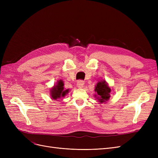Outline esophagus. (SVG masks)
Returning a JSON list of instances; mask_svg holds the SVG:
<instances>
[{"label": "esophagus", "instance_id": "34e87169", "mask_svg": "<svg viewBox=\"0 0 158 158\" xmlns=\"http://www.w3.org/2000/svg\"><path fill=\"white\" fill-rule=\"evenodd\" d=\"M84 85V82L82 80H78L77 82V86L79 88H82Z\"/></svg>", "mask_w": 158, "mask_h": 158}]
</instances>
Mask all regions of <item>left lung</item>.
I'll return each mask as SVG.
<instances>
[{
  "label": "left lung",
  "instance_id": "obj_1",
  "mask_svg": "<svg viewBox=\"0 0 158 158\" xmlns=\"http://www.w3.org/2000/svg\"><path fill=\"white\" fill-rule=\"evenodd\" d=\"M95 91L97 92V95L95 96H97V99H98L99 102L102 103L107 100H108L110 98V92H111V89L109 88L106 81H102L99 82L95 86Z\"/></svg>",
  "mask_w": 158,
  "mask_h": 158
}]
</instances>
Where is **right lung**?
<instances>
[{"instance_id":"obj_1","label":"right lung","mask_w":158,"mask_h":158,"mask_svg":"<svg viewBox=\"0 0 158 158\" xmlns=\"http://www.w3.org/2000/svg\"><path fill=\"white\" fill-rule=\"evenodd\" d=\"M51 97L53 99H59L61 97H64L65 95L69 92V89L64 90V84L62 80H59L58 84L56 85L51 90Z\"/></svg>"}]
</instances>
